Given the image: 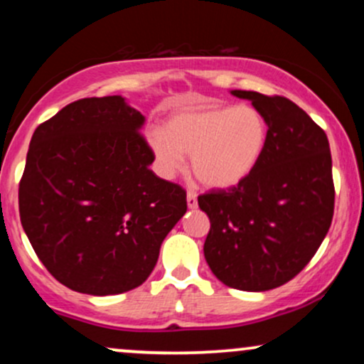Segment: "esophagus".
I'll return each mask as SVG.
<instances>
[{
    "mask_svg": "<svg viewBox=\"0 0 364 364\" xmlns=\"http://www.w3.org/2000/svg\"><path fill=\"white\" fill-rule=\"evenodd\" d=\"M186 203H188V208H196V205H198V202H196V195L193 191H188L186 193Z\"/></svg>",
    "mask_w": 364,
    "mask_h": 364,
    "instance_id": "34e87169",
    "label": "esophagus"
}]
</instances>
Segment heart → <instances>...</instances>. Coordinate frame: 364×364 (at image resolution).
I'll use <instances>...</instances> for the list:
<instances>
[{
	"instance_id": "heart-1",
	"label": "heart",
	"mask_w": 364,
	"mask_h": 364,
	"mask_svg": "<svg viewBox=\"0 0 364 364\" xmlns=\"http://www.w3.org/2000/svg\"><path fill=\"white\" fill-rule=\"evenodd\" d=\"M147 145L161 176L181 173L185 154H191V169L203 186L231 190L260 166L269 145V123L248 104L179 107L164 128L150 129Z\"/></svg>"
}]
</instances>
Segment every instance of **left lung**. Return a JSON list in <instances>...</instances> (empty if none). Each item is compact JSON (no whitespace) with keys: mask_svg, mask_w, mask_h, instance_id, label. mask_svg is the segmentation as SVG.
I'll list each match as a JSON object with an SVG mask.
<instances>
[{"mask_svg":"<svg viewBox=\"0 0 364 364\" xmlns=\"http://www.w3.org/2000/svg\"><path fill=\"white\" fill-rule=\"evenodd\" d=\"M269 123V145L255 173L229 191L198 196L210 219L203 255L220 282L269 291L304 269L333 215L332 156L325 132L286 97L231 90Z\"/></svg>","mask_w":364,"mask_h":364,"instance_id":"obj_1","label":"left lung"}]
</instances>
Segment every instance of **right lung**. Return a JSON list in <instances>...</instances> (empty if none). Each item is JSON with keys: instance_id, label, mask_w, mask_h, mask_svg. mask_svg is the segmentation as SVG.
<instances>
[{"instance_id": "right-lung-1", "label": "right lung", "mask_w": 364, "mask_h": 364, "mask_svg": "<svg viewBox=\"0 0 364 364\" xmlns=\"http://www.w3.org/2000/svg\"><path fill=\"white\" fill-rule=\"evenodd\" d=\"M145 116L123 95L80 99L39 124L18 188L20 220L56 281L92 296L147 281L185 215L181 186L154 174Z\"/></svg>"}]
</instances>
